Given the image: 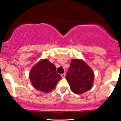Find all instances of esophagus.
<instances>
[{
	"instance_id": "obj_1",
	"label": "esophagus",
	"mask_w": 121,
	"mask_h": 121,
	"mask_svg": "<svg viewBox=\"0 0 121 121\" xmlns=\"http://www.w3.org/2000/svg\"><path fill=\"white\" fill-rule=\"evenodd\" d=\"M61 76L62 78H64V77H65V73L61 74Z\"/></svg>"
}]
</instances>
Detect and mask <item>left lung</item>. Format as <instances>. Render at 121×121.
<instances>
[{"mask_svg":"<svg viewBox=\"0 0 121 121\" xmlns=\"http://www.w3.org/2000/svg\"><path fill=\"white\" fill-rule=\"evenodd\" d=\"M65 78L71 91L77 94H81L92 88L94 74L82 60L73 59Z\"/></svg>","mask_w":121,"mask_h":121,"instance_id":"8db88e82","label":"left lung"}]
</instances>
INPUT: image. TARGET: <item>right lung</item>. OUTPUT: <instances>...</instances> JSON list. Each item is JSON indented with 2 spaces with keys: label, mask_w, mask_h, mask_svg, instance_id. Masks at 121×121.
<instances>
[{
  "label": "right lung",
  "mask_w": 121,
  "mask_h": 121,
  "mask_svg": "<svg viewBox=\"0 0 121 121\" xmlns=\"http://www.w3.org/2000/svg\"><path fill=\"white\" fill-rule=\"evenodd\" d=\"M31 84L41 92H50L61 78L56 72V68L48 60L44 59L33 67L29 74Z\"/></svg>",
  "instance_id": "right-lung-1"
}]
</instances>
